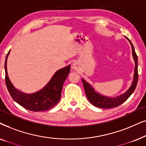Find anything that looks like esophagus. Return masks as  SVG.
<instances>
[{
  "label": "esophagus",
  "instance_id": "1",
  "mask_svg": "<svg viewBox=\"0 0 146 146\" xmlns=\"http://www.w3.org/2000/svg\"><path fill=\"white\" fill-rule=\"evenodd\" d=\"M72 68H73V70H78L79 69V64L78 62H75V63H73V65H72Z\"/></svg>",
  "mask_w": 146,
  "mask_h": 146
}]
</instances>
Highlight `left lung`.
I'll return each instance as SVG.
<instances>
[{"label": "left lung", "instance_id": "8db88e82", "mask_svg": "<svg viewBox=\"0 0 146 146\" xmlns=\"http://www.w3.org/2000/svg\"><path fill=\"white\" fill-rule=\"evenodd\" d=\"M127 39L128 40V41L129 42L130 44H131L132 56H133V59L134 60V62H135V69H134L133 78V81H132L131 86L129 87V89H128L127 90H126L125 92L121 93L119 96H117L116 97H109L104 96V95L98 93V91L95 90V89L93 88L92 85L89 84L88 82H87L86 81L84 80V79L82 78L81 80H82L83 86H84L87 98L89 101V102L94 106L104 109L115 108V107L120 106V105L123 104L124 102H125V101L129 98L132 93H133V91H135V87L137 86V80H138L137 57L131 42L130 41L129 38H127Z\"/></svg>", "mask_w": 146, "mask_h": 146}]
</instances>
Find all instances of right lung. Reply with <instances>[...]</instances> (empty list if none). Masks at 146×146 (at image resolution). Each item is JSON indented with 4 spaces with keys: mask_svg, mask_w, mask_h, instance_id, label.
Wrapping results in <instances>:
<instances>
[{
    "mask_svg": "<svg viewBox=\"0 0 146 146\" xmlns=\"http://www.w3.org/2000/svg\"><path fill=\"white\" fill-rule=\"evenodd\" d=\"M10 52L11 50L7 55L5 63V82L8 91L15 102L32 111L48 110L56 106L61 99L63 83L69 73L71 65L56 71L45 86L40 90L35 93H27L15 88L8 75L7 63Z\"/></svg>",
    "mask_w": 146,
    "mask_h": 146,
    "instance_id": "add662e5",
    "label": "right lung"
}]
</instances>
